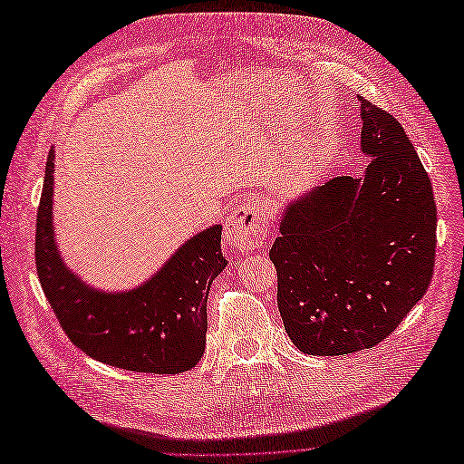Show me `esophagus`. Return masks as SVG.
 I'll list each match as a JSON object with an SVG mask.
<instances>
[{"label": "esophagus", "mask_w": 464, "mask_h": 464, "mask_svg": "<svg viewBox=\"0 0 464 464\" xmlns=\"http://www.w3.org/2000/svg\"><path fill=\"white\" fill-rule=\"evenodd\" d=\"M271 215V205H266L265 201H244L230 213V218L227 222V232H224V240H227V244L232 249H259L266 234H269Z\"/></svg>", "instance_id": "obj_1"}]
</instances>
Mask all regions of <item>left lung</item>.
I'll return each mask as SVG.
<instances>
[{"label":"left lung","instance_id":"obj_1","mask_svg":"<svg viewBox=\"0 0 464 464\" xmlns=\"http://www.w3.org/2000/svg\"><path fill=\"white\" fill-rule=\"evenodd\" d=\"M360 178L339 176L286 207L269 257L278 312L310 356L372 348L399 327L433 275L438 210L411 139L360 96Z\"/></svg>","mask_w":464,"mask_h":464}]
</instances>
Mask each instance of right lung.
I'll list each match as a JSON object with an SVG mask.
<instances>
[{
    "label": "right lung",
    "instance_id": "right-lung-1",
    "mask_svg": "<svg viewBox=\"0 0 464 464\" xmlns=\"http://www.w3.org/2000/svg\"><path fill=\"white\" fill-rule=\"evenodd\" d=\"M53 149L36 215V271L62 329L87 356L141 373H181L205 350L207 298L227 266L222 227H210L181 246L147 283L125 292L91 288L65 263L52 224Z\"/></svg>",
    "mask_w": 464,
    "mask_h": 464
}]
</instances>
